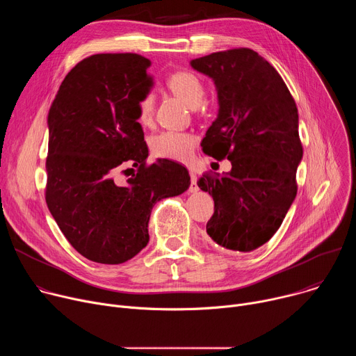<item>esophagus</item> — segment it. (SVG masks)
Wrapping results in <instances>:
<instances>
[{"mask_svg": "<svg viewBox=\"0 0 356 356\" xmlns=\"http://www.w3.org/2000/svg\"><path fill=\"white\" fill-rule=\"evenodd\" d=\"M190 179H191V183H190V191L191 193H195L198 190V186H197V175L194 172H190Z\"/></svg>", "mask_w": 356, "mask_h": 356, "instance_id": "obj_1", "label": "esophagus"}]
</instances>
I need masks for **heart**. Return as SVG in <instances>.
Instances as JSON below:
<instances>
[{"mask_svg": "<svg viewBox=\"0 0 356 356\" xmlns=\"http://www.w3.org/2000/svg\"><path fill=\"white\" fill-rule=\"evenodd\" d=\"M169 90L180 97L190 107H197L204 98V84L202 80L190 70H179L172 73L166 81ZM138 120L140 124L147 125L154 120L155 98L150 92L143 94L136 101ZM195 146V136L188 132L163 131L152 136L150 149L152 154L158 158L186 162L191 158Z\"/></svg>", "mask_w": 356, "mask_h": 356, "instance_id": "b5f03b06", "label": "heart"}]
</instances>
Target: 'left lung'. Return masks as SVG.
Returning <instances> with one entry per match:
<instances>
[{"label": "left lung", "mask_w": 356, "mask_h": 356, "mask_svg": "<svg viewBox=\"0 0 356 356\" xmlns=\"http://www.w3.org/2000/svg\"><path fill=\"white\" fill-rule=\"evenodd\" d=\"M190 65L214 80L218 94V117L201 140L202 152L232 165L197 181L214 200L206 229L220 246L249 252L275 235L297 194L302 146L294 98L276 69L248 47Z\"/></svg>", "instance_id": "1"}]
</instances>
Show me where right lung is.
Segmentation results:
<instances>
[{
	"mask_svg": "<svg viewBox=\"0 0 356 356\" xmlns=\"http://www.w3.org/2000/svg\"><path fill=\"white\" fill-rule=\"evenodd\" d=\"M149 66L136 54L86 58L67 73L49 110L46 204L70 245L97 264L134 258L149 242L155 202L190 186L184 166L146 163L136 101L152 87ZM128 164L137 173L121 185L115 175Z\"/></svg>",
	"mask_w": 356,
	"mask_h": 356,
	"instance_id": "obj_1",
	"label": "right lung"
}]
</instances>
